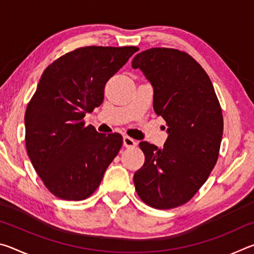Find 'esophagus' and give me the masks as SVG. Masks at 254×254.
<instances>
[{"label": "esophagus", "instance_id": "1", "mask_svg": "<svg viewBox=\"0 0 254 254\" xmlns=\"http://www.w3.org/2000/svg\"><path fill=\"white\" fill-rule=\"evenodd\" d=\"M123 145L126 148H133L136 145V141L131 139L130 136H123Z\"/></svg>", "mask_w": 254, "mask_h": 254}]
</instances>
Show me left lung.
Listing matches in <instances>:
<instances>
[{"label":"left lung","mask_w":254,"mask_h":254,"mask_svg":"<svg viewBox=\"0 0 254 254\" xmlns=\"http://www.w3.org/2000/svg\"><path fill=\"white\" fill-rule=\"evenodd\" d=\"M139 68L153 88V110L167 122L161 149L140 142L145 157L135 171V190L153 208L169 209L191 198L207 180L217 161L223 115L208 75L194 58L170 48L137 54Z\"/></svg>","instance_id":"8db88e82"}]
</instances>
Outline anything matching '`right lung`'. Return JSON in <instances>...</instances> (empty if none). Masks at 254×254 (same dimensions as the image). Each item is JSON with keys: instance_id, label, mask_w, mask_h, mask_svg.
<instances>
[{"instance_id": "obj_1", "label": "right lung", "mask_w": 254, "mask_h": 254, "mask_svg": "<svg viewBox=\"0 0 254 254\" xmlns=\"http://www.w3.org/2000/svg\"><path fill=\"white\" fill-rule=\"evenodd\" d=\"M137 47L78 48L46 68L24 115L25 145L33 168L55 196H91L118 156L123 137L98 133L83 119L104 100V87Z\"/></svg>"}]
</instances>
